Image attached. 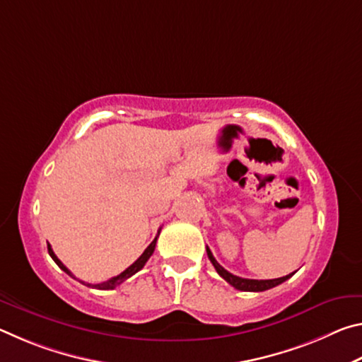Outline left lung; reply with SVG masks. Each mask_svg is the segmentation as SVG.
<instances>
[{"mask_svg":"<svg viewBox=\"0 0 362 362\" xmlns=\"http://www.w3.org/2000/svg\"><path fill=\"white\" fill-rule=\"evenodd\" d=\"M206 250H207V257H209V260L212 262L214 268L217 269V273L226 281V283L231 284L238 291H246V292L268 291V289H272V287H276L281 283H284L286 279H289L293 274V273H291V274H287V276L278 278V279H246V278H240V276H235V274H231L230 272H226V269L222 265H220V263L216 259H214V255H212L209 247H206Z\"/></svg>","mask_w":362,"mask_h":362,"instance_id":"left-lung-1","label":"left lung"}]
</instances>
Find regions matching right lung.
<instances>
[{
    "mask_svg": "<svg viewBox=\"0 0 362 362\" xmlns=\"http://www.w3.org/2000/svg\"><path fill=\"white\" fill-rule=\"evenodd\" d=\"M159 231H161V228L158 230V235H156V238H155V240L151 241L150 246L144 250V254L140 255L139 259H137L136 262H134L131 267H127V268L124 269V272L119 273L118 276H113V278H110L108 281H105V283H99V284H89V283H84V281H79V283H83L84 286H88V287H95V289H102V291H107V289H115L116 286H119L121 283H124V281H126L127 278H131L132 274H136L137 272H140V269H142V268H144V265H145V263H146V260H148L150 257H151V254L155 252V247H156V241H158ZM47 252H49V255L52 257V260L57 263V265H59V268H60V269H64V272H65L66 274H69V276L75 278V276H73V274H71L70 269L66 268V267L64 265V263L57 259V255L54 254V250H52V247H51V246H49V244H47ZM75 279H76V278H75Z\"/></svg>",
    "mask_w": 362,
    "mask_h": 362,
    "instance_id": "obj_1",
    "label": "right lung"
}]
</instances>
